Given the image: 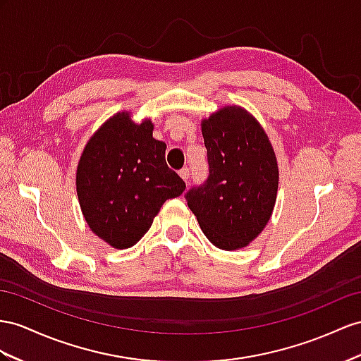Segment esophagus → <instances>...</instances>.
Segmentation results:
<instances>
[{
	"mask_svg": "<svg viewBox=\"0 0 361 361\" xmlns=\"http://www.w3.org/2000/svg\"><path fill=\"white\" fill-rule=\"evenodd\" d=\"M178 173H180V177H181L184 181H186V183L189 181V175H190V172H189V168H183V169L178 172Z\"/></svg>",
	"mask_w": 361,
	"mask_h": 361,
	"instance_id": "obj_1",
	"label": "esophagus"
}]
</instances>
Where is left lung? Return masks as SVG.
Here are the masks:
<instances>
[{
  "mask_svg": "<svg viewBox=\"0 0 361 361\" xmlns=\"http://www.w3.org/2000/svg\"><path fill=\"white\" fill-rule=\"evenodd\" d=\"M209 177L186 193L202 233L221 250L257 238L273 214L279 169L259 122L241 106L221 108L201 122Z\"/></svg>",
  "mask_w": 361,
  "mask_h": 361,
  "instance_id": "left-lung-1",
  "label": "left lung"
}]
</instances>
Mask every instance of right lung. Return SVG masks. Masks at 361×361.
Wrapping results in <instances>:
<instances>
[{
	"label": "right lung",
	"instance_id": "1",
	"mask_svg": "<svg viewBox=\"0 0 361 361\" xmlns=\"http://www.w3.org/2000/svg\"><path fill=\"white\" fill-rule=\"evenodd\" d=\"M151 120L134 123L117 113L80 155L76 190L91 232L114 248H129L149 230L163 202L186 184L166 164V143L152 137Z\"/></svg>",
	"mask_w": 361,
	"mask_h": 361
}]
</instances>
